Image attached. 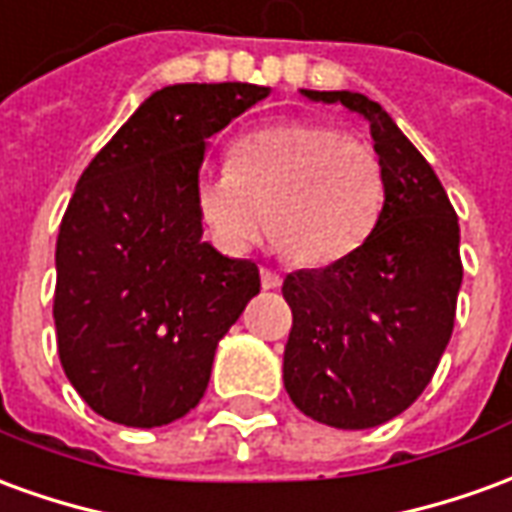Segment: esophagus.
Masks as SVG:
<instances>
[{"label": "esophagus", "instance_id": "obj_1", "mask_svg": "<svg viewBox=\"0 0 512 512\" xmlns=\"http://www.w3.org/2000/svg\"><path fill=\"white\" fill-rule=\"evenodd\" d=\"M260 285H263L266 291H274V288H280L282 285V277L277 271H271V268H263V271H260Z\"/></svg>", "mask_w": 512, "mask_h": 512}]
</instances>
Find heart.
<instances>
[{
    "label": "heart",
    "instance_id": "b5f03b06",
    "mask_svg": "<svg viewBox=\"0 0 512 512\" xmlns=\"http://www.w3.org/2000/svg\"><path fill=\"white\" fill-rule=\"evenodd\" d=\"M385 180L377 155L338 127L282 121L235 141L227 169L196 182L210 235L244 252L266 224L291 263L327 268L352 257L380 221Z\"/></svg>",
    "mask_w": 512,
    "mask_h": 512
}]
</instances>
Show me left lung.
I'll list each match as a JSON object with an SVG mask.
<instances>
[{
	"label": "left lung",
	"instance_id": "obj_1",
	"mask_svg": "<svg viewBox=\"0 0 512 512\" xmlns=\"http://www.w3.org/2000/svg\"><path fill=\"white\" fill-rule=\"evenodd\" d=\"M302 94L368 121L385 202L355 255L282 282L293 313L282 380L313 421L368 430L405 413L441 363L463 282L460 227L432 166L377 102L352 91Z\"/></svg>",
	"mask_w": 512,
	"mask_h": 512
}]
</instances>
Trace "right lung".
<instances>
[{
    "instance_id": "obj_1",
    "label": "right lung",
    "mask_w": 512,
    "mask_h": 512,
    "mask_svg": "<svg viewBox=\"0 0 512 512\" xmlns=\"http://www.w3.org/2000/svg\"><path fill=\"white\" fill-rule=\"evenodd\" d=\"M266 96L252 82L160 88L82 171L55 249L57 355L107 421L149 430L191 413L260 293L252 260L202 241L196 182L207 138Z\"/></svg>"
}]
</instances>
